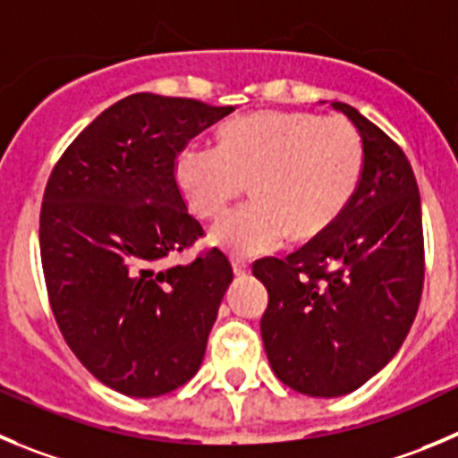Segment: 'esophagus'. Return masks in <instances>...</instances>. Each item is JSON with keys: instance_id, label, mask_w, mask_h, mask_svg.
<instances>
[{"instance_id": "1", "label": "esophagus", "mask_w": 458, "mask_h": 458, "mask_svg": "<svg viewBox=\"0 0 458 458\" xmlns=\"http://www.w3.org/2000/svg\"><path fill=\"white\" fill-rule=\"evenodd\" d=\"M233 271H234V276H246V273H249V262H243V259L234 258L233 259Z\"/></svg>"}]
</instances>
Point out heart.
<instances>
[{
	"mask_svg": "<svg viewBox=\"0 0 458 458\" xmlns=\"http://www.w3.org/2000/svg\"><path fill=\"white\" fill-rule=\"evenodd\" d=\"M364 144L345 119L302 110H255L224 123L216 151L185 147L176 182L200 219L215 221L249 187L253 203L230 212L209 242L239 258L326 234L364 176Z\"/></svg>",
	"mask_w": 458,
	"mask_h": 458,
	"instance_id": "heart-1",
	"label": "heart"
}]
</instances>
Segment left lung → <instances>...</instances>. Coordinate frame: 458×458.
<instances>
[{
	"label": "left lung",
	"mask_w": 458,
	"mask_h": 458,
	"mask_svg": "<svg viewBox=\"0 0 458 458\" xmlns=\"http://www.w3.org/2000/svg\"><path fill=\"white\" fill-rule=\"evenodd\" d=\"M364 144V176L345 215L284 259L253 273L268 292L259 320L280 382L311 397L357 391L395 357L425 282L420 194L403 148L335 101Z\"/></svg>",
	"instance_id": "left-lung-1"
}]
</instances>
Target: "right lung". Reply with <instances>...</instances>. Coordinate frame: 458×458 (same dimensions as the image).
Wrapping results in <instances>:
<instances>
[{"label": "right lung", "mask_w": 458, "mask_h": 458, "mask_svg": "<svg viewBox=\"0 0 458 458\" xmlns=\"http://www.w3.org/2000/svg\"><path fill=\"white\" fill-rule=\"evenodd\" d=\"M233 106L131 94L65 148L47 181L40 258L67 345L106 386L157 397L200 369L233 267L219 249L162 268L203 237L176 157Z\"/></svg>", "instance_id": "right-lung-1"}]
</instances>
